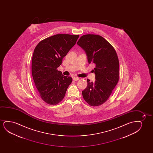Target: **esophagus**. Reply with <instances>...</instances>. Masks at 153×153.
<instances>
[{"label": "esophagus", "instance_id": "1", "mask_svg": "<svg viewBox=\"0 0 153 153\" xmlns=\"http://www.w3.org/2000/svg\"><path fill=\"white\" fill-rule=\"evenodd\" d=\"M73 79V80H74V81H77L79 80V78L77 77H74Z\"/></svg>", "mask_w": 153, "mask_h": 153}]
</instances>
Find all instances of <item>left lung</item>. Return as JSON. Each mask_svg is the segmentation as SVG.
Listing matches in <instances>:
<instances>
[{
	"label": "left lung",
	"instance_id": "left-lung-1",
	"mask_svg": "<svg viewBox=\"0 0 153 153\" xmlns=\"http://www.w3.org/2000/svg\"><path fill=\"white\" fill-rule=\"evenodd\" d=\"M84 50L88 63L95 64L96 80L90 82L82 91L84 100L97 107L105 103L119 79V61L115 49L105 39L96 34H86L77 42Z\"/></svg>",
	"mask_w": 153,
	"mask_h": 153
}]
</instances>
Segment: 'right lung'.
<instances>
[{
    "label": "right lung",
    "mask_w": 153,
    "mask_h": 153,
    "mask_svg": "<svg viewBox=\"0 0 153 153\" xmlns=\"http://www.w3.org/2000/svg\"><path fill=\"white\" fill-rule=\"evenodd\" d=\"M79 35L59 34L38 43L32 59V74L41 98L48 105H56L63 100L72 78L62 75L57 68Z\"/></svg>",
    "instance_id": "1"
}]
</instances>
